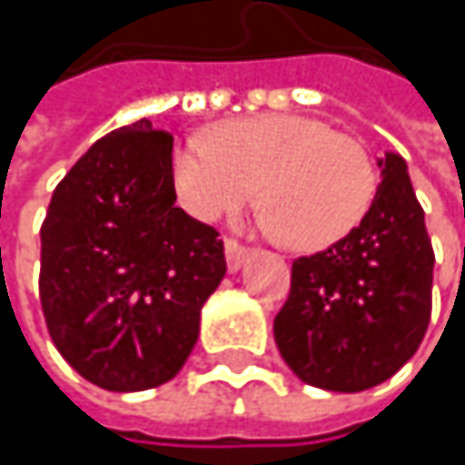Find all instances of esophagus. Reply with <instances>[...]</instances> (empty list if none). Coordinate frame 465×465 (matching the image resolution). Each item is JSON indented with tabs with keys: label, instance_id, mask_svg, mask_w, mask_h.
Masks as SVG:
<instances>
[{
	"label": "esophagus",
	"instance_id": "obj_1",
	"mask_svg": "<svg viewBox=\"0 0 465 465\" xmlns=\"http://www.w3.org/2000/svg\"><path fill=\"white\" fill-rule=\"evenodd\" d=\"M247 255H250V250L244 244H239L236 239H226V263H229L232 272H236L244 263Z\"/></svg>",
	"mask_w": 465,
	"mask_h": 465
}]
</instances>
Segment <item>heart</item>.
I'll return each mask as SVG.
<instances>
[{"label": "heart", "mask_w": 465, "mask_h": 465, "mask_svg": "<svg viewBox=\"0 0 465 465\" xmlns=\"http://www.w3.org/2000/svg\"><path fill=\"white\" fill-rule=\"evenodd\" d=\"M369 147L304 115L221 124L213 142L174 153V188L199 221L244 207L258 188L266 226L293 250H323L352 232L377 193Z\"/></svg>", "instance_id": "heart-1"}]
</instances>
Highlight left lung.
Returning <instances> with one entry per match:
<instances>
[{"label": "left lung", "mask_w": 465, "mask_h": 465, "mask_svg": "<svg viewBox=\"0 0 465 465\" xmlns=\"http://www.w3.org/2000/svg\"><path fill=\"white\" fill-rule=\"evenodd\" d=\"M377 196L344 239L291 269L274 341L293 374L315 388L358 393L393 377L430 321L433 247L407 163L380 158Z\"/></svg>", "instance_id": "1"}]
</instances>
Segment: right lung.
<instances>
[{
  "instance_id": "1",
  "label": "right lung",
  "mask_w": 465,
  "mask_h": 465,
  "mask_svg": "<svg viewBox=\"0 0 465 465\" xmlns=\"http://www.w3.org/2000/svg\"><path fill=\"white\" fill-rule=\"evenodd\" d=\"M172 147L150 121L110 132L55 185L40 229L47 333L104 391L169 382L226 274L218 232L174 207Z\"/></svg>"
}]
</instances>
